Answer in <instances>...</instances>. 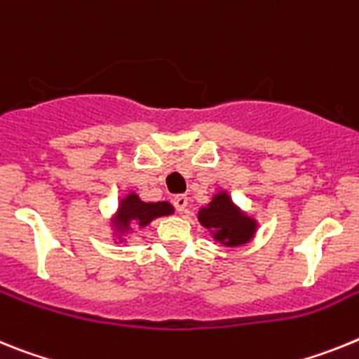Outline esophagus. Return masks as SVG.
Listing matches in <instances>:
<instances>
[{
	"label": "esophagus",
	"mask_w": 359,
	"mask_h": 359,
	"mask_svg": "<svg viewBox=\"0 0 359 359\" xmlns=\"http://www.w3.org/2000/svg\"><path fill=\"white\" fill-rule=\"evenodd\" d=\"M188 204L189 201L186 195H179V197L173 198V205H175L179 213H188Z\"/></svg>",
	"instance_id": "34e87169"
}]
</instances>
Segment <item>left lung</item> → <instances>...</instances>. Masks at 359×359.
Listing matches in <instances>:
<instances>
[{"label":"left lung","mask_w":359,"mask_h":359,"mask_svg":"<svg viewBox=\"0 0 359 359\" xmlns=\"http://www.w3.org/2000/svg\"><path fill=\"white\" fill-rule=\"evenodd\" d=\"M197 218L215 242L226 248H238L251 242L258 227L257 220L240 210L227 191L215 193L210 204L198 210Z\"/></svg>","instance_id":"8db88e82"}]
</instances>
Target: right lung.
<instances>
[{"label": "right lung", "mask_w": 359, "mask_h": 359, "mask_svg": "<svg viewBox=\"0 0 359 359\" xmlns=\"http://www.w3.org/2000/svg\"><path fill=\"white\" fill-rule=\"evenodd\" d=\"M173 205L168 201L162 202H144L135 191L124 195L119 202V208L111 218L114 233L123 242L128 233H133V227H146L151 220L161 217L173 215Z\"/></svg>", "instance_id": "right-lung-1"}]
</instances>
